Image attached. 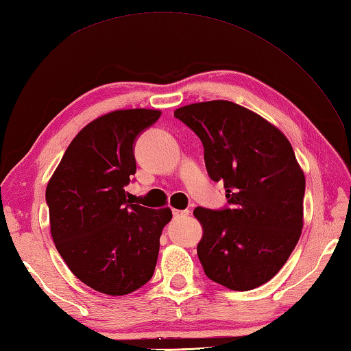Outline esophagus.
Masks as SVG:
<instances>
[{
    "instance_id": "obj_1",
    "label": "esophagus",
    "mask_w": 351,
    "mask_h": 351,
    "mask_svg": "<svg viewBox=\"0 0 351 351\" xmlns=\"http://www.w3.org/2000/svg\"><path fill=\"white\" fill-rule=\"evenodd\" d=\"M187 215H190V211L189 210H173V217L175 219H182V217H187Z\"/></svg>"
}]
</instances>
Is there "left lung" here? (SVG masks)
Instances as JSON below:
<instances>
[{"label": "left lung", "mask_w": 351, "mask_h": 351, "mask_svg": "<svg viewBox=\"0 0 351 351\" xmlns=\"http://www.w3.org/2000/svg\"><path fill=\"white\" fill-rule=\"evenodd\" d=\"M175 117L202 141L208 175L226 190L220 210H195L205 274L235 291L263 285L287 263L303 228L304 175L293 146L265 119L229 101L191 104Z\"/></svg>", "instance_id": "1"}]
</instances>
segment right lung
<instances>
[{
    "instance_id": "right-lung-1",
    "label": "right lung",
    "mask_w": 351,
    "mask_h": 351,
    "mask_svg": "<svg viewBox=\"0 0 351 351\" xmlns=\"http://www.w3.org/2000/svg\"><path fill=\"white\" fill-rule=\"evenodd\" d=\"M158 110H119L90 122L66 149L47 187L51 235L77 278L123 295L151 280L170 208L134 204L125 187L136 173L134 146Z\"/></svg>"
}]
</instances>
